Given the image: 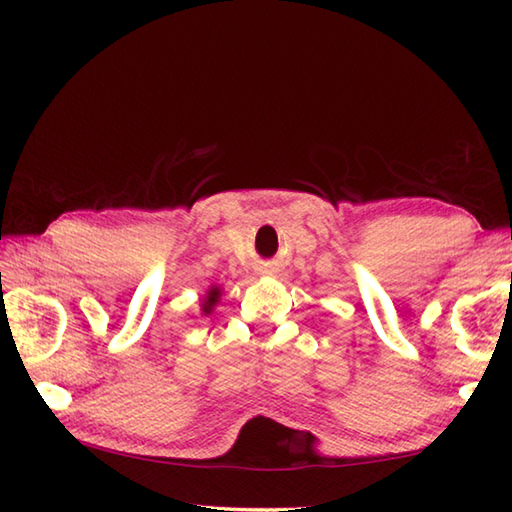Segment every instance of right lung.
Instances as JSON below:
<instances>
[{
    "mask_svg": "<svg viewBox=\"0 0 512 512\" xmlns=\"http://www.w3.org/2000/svg\"><path fill=\"white\" fill-rule=\"evenodd\" d=\"M217 297H220V290H217V288H211V292H209V295H206V301H204V312L206 314H209L211 310H213V306H215V303H217Z\"/></svg>",
    "mask_w": 512,
    "mask_h": 512,
    "instance_id": "1",
    "label": "right lung"
}]
</instances>
